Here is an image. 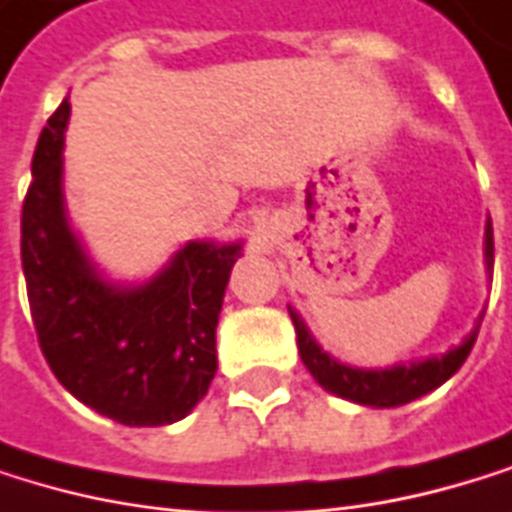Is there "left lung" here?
<instances>
[{"mask_svg": "<svg viewBox=\"0 0 512 512\" xmlns=\"http://www.w3.org/2000/svg\"><path fill=\"white\" fill-rule=\"evenodd\" d=\"M486 261L489 267L495 264V239H492V221L486 230ZM291 321H294V331H297V349L300 358L306 364V370L315 376V382L327 391H334L346 400H355V404L364 407H400V404H410V400L434 391L437 385H443L470 355L473 343H477V331H473L458 349L440 355V358H428L422 364H410V367H391V370H355L346 364H337L327 352L318 349V343L309 337L306 324L300 321V315L294 309Z\"/></svg>", "mask_w": 512, "mask_h": 512, "instance_id": "left-lung-1", "label": "left lung"}]
</instances>
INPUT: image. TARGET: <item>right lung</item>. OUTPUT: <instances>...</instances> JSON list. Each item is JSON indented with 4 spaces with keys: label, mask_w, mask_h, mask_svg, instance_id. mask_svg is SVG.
Instances as JSON below:
<instances>
[{
    "label": "right lung",
    "mask_w": 512,
    "mask_h": 512,
    "mask_svg": "<svg viewBox=\"0 0 512 512\" xmlns=\"http://www.w3.org/2000/svg\"><path fill=\"white\" fill-rule=\"evenodd\" d=\"M69 102L48 118L20 212V261L42 355L81 404L130 428L185 419L209 391L215 327L239 245L191 242L142 288L99 282L63 215Z\"/></svg>",
    "instance_id": "right-lung-1"
}]
</instances>
